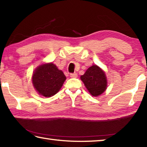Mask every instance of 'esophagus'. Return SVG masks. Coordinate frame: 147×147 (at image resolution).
Listing matches in <instances>:
<instances>
[{
  "instance_id": "obj_1",
  "label": "esophagus",
  "mask_w": 147,
  "mask_h": 147,
  "mask_svg": "<svg viewBox=\"0 0 147 147\" xmlns=\"http://www.w3.org/2000/svg\"><path fill=\"white\" fill-rule=\"evenodd\" d=\"M70 76L71 77V78H76L77 76H78V74H77L76 73H71L70 74Z\"/></svg>"
}]
</instances>
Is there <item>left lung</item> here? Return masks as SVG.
<instances>
[{
  "label": "left lung",
  "mask_w": 147,
  "mask_h": 147,
  "mask_svg": "<svg viewBox=\"0 0 147 147\" xmlns=\"http://www.w3.org/2000/svg\"><path fill=\"white\" fill-rule=\"evenodd\" d=\"M80 79L93 96L100 95L107 88L105 73L96 65L89 67L84 75L80 76Z\"/></svg>",
  "instance_id": "1"
}]
</instances>
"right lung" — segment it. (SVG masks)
Listing matches in <instances>:
<instances>
[{
	"instance_id": "obj_1",
	"label": "right lung",
	"mask_w": 147,
	"mask_h": 147,
	"mask_svg": "<svg viewBox=\"0 0 147 147\" xmlns=\"http://www.w3.org/2000/svg\"><path fill=\"white\" fill-rule=\"evenodd\" d=\"M32 84L41 95L50 97L59 91L66 77L53 63L39 65L33 73Z\"/></svg>"
}]
</instances>
